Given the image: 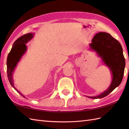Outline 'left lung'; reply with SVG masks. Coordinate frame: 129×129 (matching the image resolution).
Listing matches in <instances>:
<instances>
[{
	"instance_id": "obj_1",
	"label": "left lung",
	"mask_w": 129,
	"mask_h": 129,
	"mask_svg": "<svg viewBox=\"0 0 129 129\" xmlns=\"http://www.w3.org/2000/svg\"><path fill=\"white\" fill-rule=\"evenodd\" d=\"M90 47L102 57L104 62L110 68L113 81L109 88L100 95L91 99H100L106 96L121 83L124 76L125 60L122 48L118 42L110 34L100 32L92 39Z\"/></svg>"
}]
</instances>
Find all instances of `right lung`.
I'll return each instance as SVG.
<instances>
[{"label":"right lung","instance_id":"right-lung-1","mask_svg":"<svg viewBox=\"0 0 129 129\" xmlns=\"http://www.w3.org/2000/svg\"><path fill=\"white\" fill-rule=\"evenodd\" d=\"M33 33H28L23 35V36L19 38L14 43L13 47L11 49L10 53L8 54L7 57V75L8 80L10 84H11L16 91L19 92L22 96H24L20 94V92L16 90L15 87L14 86L13 80L12 78L13 72L14 69L15 67L17 64L19 59H20L21 56L23 55V54L25 53L26 50V46L25 43L30 40L33 37Z\"/></svg>","mask_w":129,"mask_h":129}]
</instances>
